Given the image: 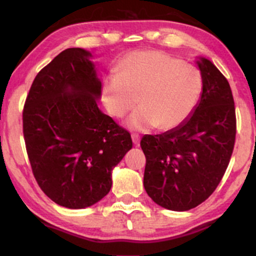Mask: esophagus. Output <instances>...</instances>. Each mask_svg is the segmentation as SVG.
<instances>
[{"label": "esophagus", "mask_w": 256, "mask_h": 256, "mask_svg": "<svg viewBox=\"0 0 256 256\" xmlns=\"http://www.w3.org/2000/svg\"><path fill=\"white\" fill-rule=\"evenodd\" d=\"M132 142L134 146H140V134H132Z\"/></svg>", "instance_id": "obj_1"}]
</instances>
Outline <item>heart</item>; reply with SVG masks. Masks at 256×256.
Masks as SVG:
<instances>
[{"mask_svg":"<svg viewBox=\"0 0 256 256\" xmlns=\"http://www.w3.org/2000/svg\"><path fill=\"white\" fill-rule=\"evenodd\" d=\"M204 80L195 66L162 52L128 54L118 71L104 79L102 98L108 113L122 118L137 104L128 120L132 130L156 126L172 130L188 119L201 98Z\"/></svg>","mask_w":256,"mask_h":256,"instance_id":"b5f03b06","label":"heart"}]
</instances>
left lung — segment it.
Masks as SVG:
<instances>
[{
    "instance_id": "1",
    "label": "left lung",
    "mask_w": 256,
    "mask_h": 256,
    "mask_svg": "<svg viewBox=\"0 0 256 256\" xmlns=\"http://www.w3.org/2000/svg\"><path fill=\"white\" fill-rule=\"evenodd\" d=\"M204 80L192 116L161 134H146L143 185L155 204L189 210L206 201L224 177L236 140V110L222 73L207 58L198 61Z\"/></svg>"
}]
</instances>
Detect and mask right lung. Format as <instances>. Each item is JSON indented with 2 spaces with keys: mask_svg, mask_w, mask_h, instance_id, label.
<instances>
[{
  "mask_svg": "<svg viewBox=\"0 0 256 256\" xmlns=\"http://www.w3.org/2000/svg\"><path fill=\"white\" fill-rule=\"evenodd\" d=\"M89 52L68 48L34 78L22 110L32 173L55 204L92 206L112 188V171L132 148L131 134L98 110L101 82Z\"/></svg>",
  "mask_w": 256,
  "mask_h": 256,
  "instance_id": "1",
  "label": "right lung"
}]
</instances>
